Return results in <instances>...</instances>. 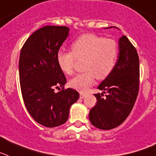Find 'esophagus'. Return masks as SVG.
I'll return each instance as SVG.
<instances>
[{"label":"esophagus","mask_w":156,"mask_h":156,"mask_svg":"<svg viewBox=\"0 0 156 156\" xmlns=\"http://www.w3.org/2000/svg\"><path fill=\"white\" fill-rule=\"evenodd\" d=\"M85 97H86V94H85V93H80V98H81V99H83Z\"/></svg>","instance_id":"obj_1"}]
</instances>
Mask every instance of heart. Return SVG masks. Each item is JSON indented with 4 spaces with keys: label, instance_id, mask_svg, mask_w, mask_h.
<instances>
[{
    "label": "heart",
    "instance_id": "1",
    "mask_svg": "<svg viewBox=\"0 0 156 156\" xmlns=\"http://www.w3.org/2000/svg\"><path fill=\"white\" fill-rule=\"evenodd\" d=\"M71 52L59 50L56 59L59 68L67 74H71L77 59H84L86 71L77 74L69 84L80 92L86 91L97 77L102 80L109 76L119 58V45L113 39L87 34L80 36L71 44Z\"/></svg>",
    "mask_w": 156,
    "mask_h": 156
}]
</instances>
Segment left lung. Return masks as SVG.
Segmentation results:
<instances>
[{
  "label": "left lung",
  "mask_w": 156,
  "mask_h": 156,
  "mask_svg": "<svg viewBox=\"0 0 156 156\" xmlns=\"http://www.w3.org/2000/svg\"><path fill=\"white\" fill-rule=\"evenodd\" d=\"M117 63L109 76L98 88L97 104L89 112L90 122L101 129L119 126L132 111L139 91L140 63L135 47L123 35L119 38Z\"/></svg>",
  "instance_id": "8db88e82"
}]
</instances>
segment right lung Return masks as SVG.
Here are the masks:
<instances>
[{"instance_id":"obj_1","label":"right lung","mask_w":156,"mask_h":156,"mask_svg":"<svg viewBox=\"0 0 156 156\" xmlns=\"http://www.w3.org/2000/svg\"><path fill=\"white\" fill-rule=\"evenodd\" d=\"M69 30L64 26L43 27L28 37L20 52L19 71L24 104L35 121L46 127L66 122L70 106L79 98L76 90L64 89L67 79L56 59ZM59 86L62 90L55 94L54 89Z\"/></svg>"}]
</instances>
